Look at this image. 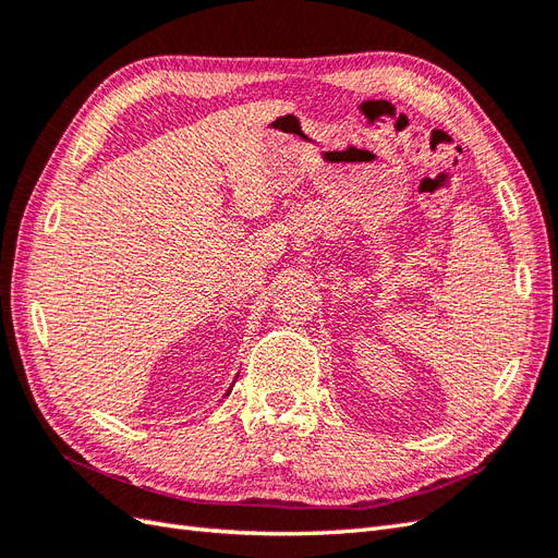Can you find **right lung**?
<instances>
[{
  "instance_id": "right-lung-1",
  "label": "right lung",
  "mask_w": 558,
  "mask_h": 558,
  "mask_svg": "<svg viewBox=\"0 0 558 558\" xmlns=\"http://www.w3.org/2000/svg\"><path fill=\"white\" fill-rule=\"evenodd\" d=\"M232 386H234V381L230 384V388H228V393H226V396H230V391H232Z\"/></svg>"
}]
</instances>
